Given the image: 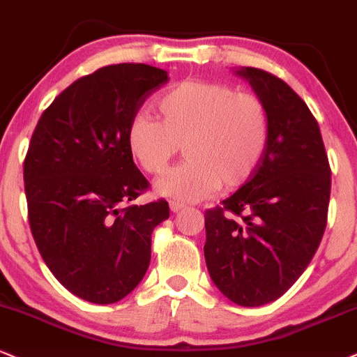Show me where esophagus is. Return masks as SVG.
Returning <instances> with one entry per match:
<instances>
[{
  "instance_id": "1",
  "label": "esophagus",
  "mask_w": 357,
  "mask_h": 357,
  "mask_svg": "<svg viewBox=\"0 0 357 357\" xmlns=\"http://www.w3.org/2000/svg\"><path fill=\"white\" fill-rule=\"evenodd\" d=\"M183 207H185V205H183L182 202H177V200H170V211L174 212V213L175 212H180Z\"/></svg>"
}]
</instances>
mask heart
I'll use <instances>...</instances> for the list:
<instances>
[{
	"label": "heart",
	"instance_id": "1",
	"mask_svg": "<svg viewBox=\"0 0 357 357\" xmlns=\"http://www.w3.org/2000/svg\"><path fill=\"white\" fill-rule=\"evenodd\" d=\"M160 120L145 113L127 130L128 152L149 174H160L182 144L187 160L158 180L163 197L195 202L217 188H236L261 163L269 144L271 120L257 95L220 82L187 79L157 102Z\"/></svg>",
	"mask_w": 357,
	"mask_h": 357
}]
</instances>
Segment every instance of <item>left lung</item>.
Returning <instances> with one entry per match:
<instances>
[{
  "label": "left lung",
  "instance_id": "left-lung-1",
  "mask_svg": "<svg viewBox=\"0 0 357 357\" xmlns=\"http://www.w3.org/2000/svg\"><path fill=\"white\" fill-rule=\"evenodd\" d=\"M234 73L266 103L269 144L250 178L205 212L208 274L227 299L257 307L286 294L312 261L328 224L331 167L317 120L286 82Z\"/></svg>",
  "mask_w": 357,
  "mask_h": 357
}]
</instances>
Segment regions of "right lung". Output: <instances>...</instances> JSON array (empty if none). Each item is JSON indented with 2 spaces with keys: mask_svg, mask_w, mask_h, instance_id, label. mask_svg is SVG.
I'll return each instance as SVG.
<instances>
[{
  "mask_svg": "<svg viewBox=\"0 0 357 357\" xmlns=\"http://www.w3.org/2000/svg\"><path fill=\"white\" fill-rule=\"evenodd\" d=\"M169 82L144 63L78 78L43 112L23 165L28 219L52 274L93 304L123 299L144 279L167 200L128 205L149 188L128 152L130 121Z\"/></svg>",
  "mask_w": 357,
  "mask_h": 357,
  "instance_id": "add662e5",
  "label": "right lung"
}]
</instances>
